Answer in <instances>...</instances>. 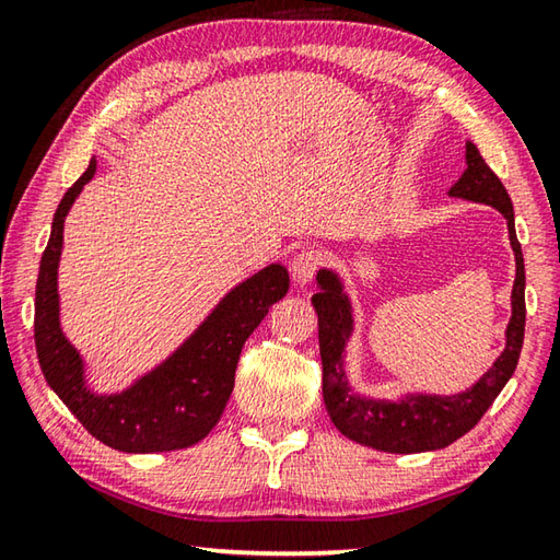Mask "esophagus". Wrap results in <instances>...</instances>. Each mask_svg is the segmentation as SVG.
<instances>
[{
  "mask_svg": "<svg viewBox=\"0 0 560 560\" xmlns=\"http://www.w3.org/2000/svg\"><path fill=\"white\" fill-rule=\"evenodd\" d=\"M322 268V253L314 250V248H304L300 250L298 256L292 258L290 262V272H292V280L298 284H310L316 276V270Z\"/></svg>",
  "mask_w": 560,
  "mask_h": 560,
  "instance_id": "34e87169",
  "label": "esophagus"
}]
</instances>
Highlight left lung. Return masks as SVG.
<instances>
[{"instance_id":"1","label":"left lung","mask_w":560,"mask_h":560,"mask_svg":"<svg viewBox=\"0 0 560 560\" xmlns=\"http://www.w3.org/2000/svg\"><path fill=\"white\" fill-rule=\"evenodd\" d=\"M466 173L448 189L451 197L490 205L508 219L510 244L516 260L512 288V319L508 324V346L476 385L458 395H407L397 402L371 399L353 393L343 371V348L353 334V312L341 278L334 270L316 272L319 292L312 298L319 314V351H322V389L324 405L336 429L355 444L387 453H421L446 448L453 441L478 424L502 393L520 361L524 343V256L514 231V209L508 189L488 163L482 161L476 143H466Z\"/></svg>"}]
</instances>
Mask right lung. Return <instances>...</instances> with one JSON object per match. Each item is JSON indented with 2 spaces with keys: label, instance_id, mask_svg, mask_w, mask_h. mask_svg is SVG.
Here are the masks:
<instances>
[{
  "label": "right lung",
  "instance_id": "add662e5",
  "mask_svg": "<svg viewBox=\"0 0 560 560\" xmlns=\"http://www.w3.org/2000/svg\"><path fill=\"white\" fill-rule=\"evenodd\" d=\"M94 173L97 161L92 158L88 171L60 199L40 258L34 314L40 371L62 405L102 444L124 453L187 448L214 429L234 389L241 348L272 304L288 294L290 276L280 262L258 270L236 284L199 329L149 375L136 380L124 393H92L84 383L82 358L60 329L58 262L62 224Z\"/></svg>",
  "mask_w": 560,
  "mask_h": 560
}]
</instances>
